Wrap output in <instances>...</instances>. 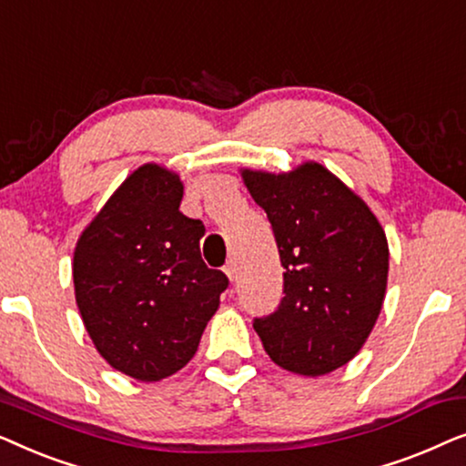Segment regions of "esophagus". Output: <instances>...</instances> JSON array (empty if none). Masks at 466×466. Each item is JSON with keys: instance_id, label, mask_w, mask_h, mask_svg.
<instances>
[{"instance_id": "1", "label": "esophagus", "mask_w": 466, "mask_h": 466, "mask_svg": "<svg viewBox=\"0 0 466 466\" xmlns=\"http://www.w3.org/2000/svg\"><path fill=\"white\" fill-rule=\"evenodd\" d=\"M225 273L228 276V279H235V276H238V265H235V260H228L225 265Z\"/></svg>"}]
</instances>
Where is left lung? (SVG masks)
Masks as SVG:
<instances>
[{
  "mask_svg": "<svg viewBox=\"0 0 466 466\" xmlns=\"http://www.w3.org/2000/svg\"><path fill=\"white\" fill-rule=\"evenodd\" d=\"M265 209L284 267L278 309L254 318L265 352L299 375L352 360L378 320L388 282V241L375 214L320 163L289 174L241 171Z\"/></svg>",
  "mask_w": 466,
  "mask_h": 466,
  "instance_id": "1",
  "label": "left lung"
}]
</instances>
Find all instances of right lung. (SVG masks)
Returning a JSON list of instances; mask_svg holds the SVG:
<instances>
[{
	"label": "right lung",
	"mask_w": 466,
	"mask_h": 466,
	"mask_svg": "<svg viewBox=\"0 0 466 466\" xmlns=\"http://www.w3.org/2000/svg\"><path fill=\"white\" fill-rule=\"evenodd\" d=\"M180 176L157 163L120 184L74 250V290L97 352L139 381L193 359L228 278L203 263L201 220L180 212Z\"/></svg>",
	"instance_id": "add662e5"
}]
</instances>
